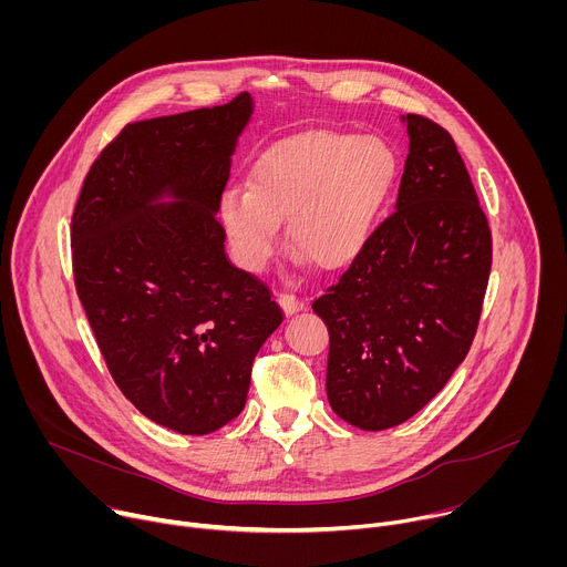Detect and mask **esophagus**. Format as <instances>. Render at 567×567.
Instances as JSON below:
<instances>
[{
	"mask_svg": "<svg viewBox=\"0 0 567 567\" xmlns=\"http://www.w3.org/2000/svg\"><path fill=\"white\" fill-rule=\"evenodd\" d=\"M278 302H280V307L285 309L287 316H291V313L305 309V300L298 298L296 293H289V291H280V293H278Z\"/></svg>",
	"mask_w": 567,
	"mask_h": 567,
	"instance_id": "34e87169",
	"label": "esophagus"
}]
</instances>
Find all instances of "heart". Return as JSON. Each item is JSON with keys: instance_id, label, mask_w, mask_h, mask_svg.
<instances>
[{"instance_id": "1", "label": "heart", "mask_w": 567, "mask_h": 567, "mask_svg": "<svg viewBox=\"0 0 567 567\" xmlns=\"http://www.w3.org/2000/svg\"><path fill=\"white\" fill-rule=\"evenodd\" d=\"M394 154L377 136L305 132L265 150L251 188L221 195L219 217L235 260L258 271L287 217V241L320 271L348 267L368 245L394 179Z\"/></svg>"}]
</instances>
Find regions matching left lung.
Returning <instances> with one entry per match:
<instances>
[{
	"label": "left lung",
	"instance_id": "1",
	"mask_svg": "<svg viewBox=\"0 0 567 567\" xmlns=\"http://www.w3.org/2000/svg\"><path fill=\"white\" fill-rule=\"evenodd\" d=\"M396 210L311 307L330 332L328 399L363 431L411 420L473 343L492 271V230L453 136L406 114Z\"/></svg>",
	"mask_w": 567,
	"mask_h": 567
}]
</instances>
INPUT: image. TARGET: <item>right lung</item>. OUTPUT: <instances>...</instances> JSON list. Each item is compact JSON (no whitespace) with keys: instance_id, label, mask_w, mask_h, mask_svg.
<instances>
[{"instance_id":"1","label":"right lung","mask_w":567,"mask_h":567,"mask_svg":"<svg viewBox=\"0 0 567 567\" xmlns=\"http://www.w3.org/2000/svg\"><path fill=\"white\" fill-rule=\"evenodd\" d=\"M251 96L127 123L92 164L71 217L80 302L121 392L152 422L208 435L247 403L282 322L271 289L230 265L217 219ZM178 202L161 207L155 199Z\"/></svg>"}]
</instances>
